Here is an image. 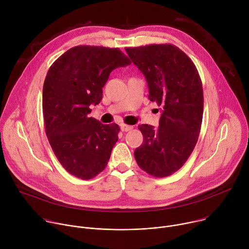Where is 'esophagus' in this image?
<instances>
[{
    "instance_id": "34e87169",
    "label": "esophagus",
    "mask_w": 249,
    "mask_h": 249,
    "mask_svg": "<svg viewBox=\"0 0 249 249\" xmlns=\"http://www.w3.org/2000/svg\"><path fill=\"white\" fill-rule=\"evenodd\" d=\"M120 128H121V130H122L123 132H128V131H130V130L133 129V126L127 125V124H121V125H120Z\"/></svg>"
}]
</instances>
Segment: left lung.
<instances>
[{
    "label": "left lung",
    "mask_w": 249,
    "mask_h": 249,
    "mask_svg": "<svg viewBox=\"0 0 249 249\" xmlns=\"http://www.w3.org/2000/svg\"><path fill=\"white\" fill-rule=\"evenodd\" d=\"M146 78L149 98L161 107L160 126L142 124L143 142L134 152L138 165L155 177L178 170L188 160L201 130L204 96L191 59L172 44L125 48Z\"/></svg>",
    "instance_id": "8db88e82"
}]
</instances>
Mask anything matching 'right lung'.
<instances>
[{
	"label": "right lung",
	"mask_w": 249,
	"mask_h": 249,
	"mask_svg": "<svg viewBox=\"0 0 249 249\" xmlns=\"http://www.w3.org/2000/svg\"><path fill=\"white\" fill-rule=\"evenodd\" d=\"M131 64L118 48L80 45L49 68L43 85V117L51 148L72 175L90 179L107 165L120 131L89 117V106L102 99L113 70Z\"/></svg>",
	"instance_id": "obj_1"
}]
</instances>
